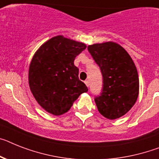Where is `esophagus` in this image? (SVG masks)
I'll list each match as a JSON object with an SVG mask.
<instances>
[{
    "instance_id": "1",
    "label": "esophagus",
    "mask_w": 159,
    "mask_h": 159,
    "mask_svg": "<svg viewBox=\"0 0 159 159\" xmlns=\"http://www.w3.org/2000/svg\"><path fill=\"white\" fill-rule=\"evenodd\" d=\"M84 82H85V84H86V86H89V85H90V84H89V81H88V80H86V81H85Z\"/></svg>"
}]
</instances>
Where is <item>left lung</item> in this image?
Wrapping results in <instances>:
<instances>
[{
  "label": "left lung",
  "instance_id": "left-lung-1",
  "mask_svg": "<svg viewBox=\"0 0 159 159\" xmlns=\"http://www.w3.org/2000/svg\"><path fill=\"white\" fill-rule=\"evenodd\" d=\"M87 49L102 75V92L94 98L98 111L109 120L120 118L133 107L138 97L137 68L129 53L116 43H96Z\"/></svg>",
  "mask_w": 159,
  "mask_h": 159
}]
</instances>
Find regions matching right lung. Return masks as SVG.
Segmentation results:
<instances>
[{"label":"right lung","instance_id":"obj_1","mask_svg":"<svg viewBox=\"0 0 159 159\" xmlns=\"http://www.w3.org/2000/svg\"><path fill=\"white\" fill-rule=\"evenodd\" d=\"M86 45L62 35L53 37L39 48L29 68V85L38 103L48 112H67L80 94L88 91L74 65Z\"/></svg>","mask_w":159,"mask_h":159}]
</instances>
